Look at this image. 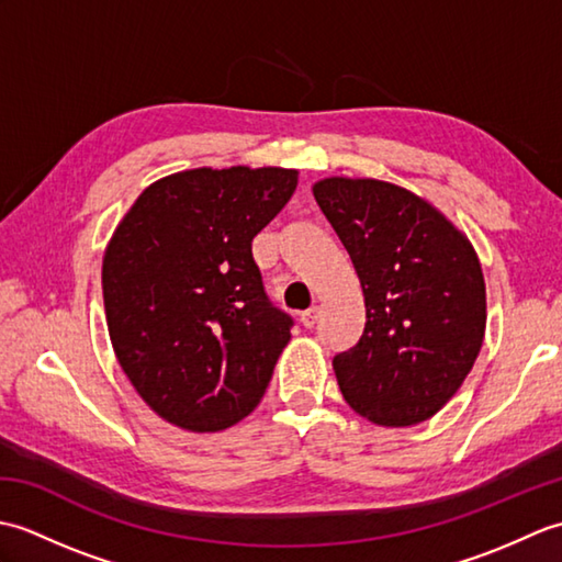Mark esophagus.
<instances>
[{"mask_svg": "<svg viewBox=\"0 0 562 562\" xmlns=\"http://www.w3.org/2000/svg\"><path fill=\"white\" fill-rule=\"evenodd\" d=\"M318 314H321V308H318V306L306 308V312H302V324H304L306 328H314V326H316V321H318Z\"/></svg>", "mask_w": 562, "mask_h": 562, "instance_id": "34e87169", "label": "esophagus"}]
</instances>
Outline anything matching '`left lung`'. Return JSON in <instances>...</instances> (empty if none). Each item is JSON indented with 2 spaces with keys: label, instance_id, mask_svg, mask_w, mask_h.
Masks as SVG:
<instances>
[{
  "label": "left lung",
  "instance_id": "left-lung-1",
  "mask_svg": "<svg viewBox=\"0 0 562 562\" xmlns=\"http://www.w3.org/2000/svg\"><path fill=\"white\" fill-rule=\"evenodd\" d=\"M314 198L362 282L367 324L333 357L342 398L386 427L432 417L469 376L485 336L479 256L445 214L374 178H324Z\"/></svg>",
  "mask_w": 562,
  "mask_h": 562
}]
</instances>
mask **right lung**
Wrapping results in <instances>:
<instances>
[{"label": "right lung", "mask_w": 562, "mask_h": 562, "mask_svg": "<svg viewBox=\"0 0 562 562\" xmlns=\"http://www.w3.org/2000/svg\"><path fill=\"white\" fill-rule=\"evenodd\" d=\"M294 169H193L151 183L103 256L117 362L149 408L220 432L256 408L294 321L272 306L254 236L288 205Z\"/></svg>", "instance_id": "1"}]
</instances>
